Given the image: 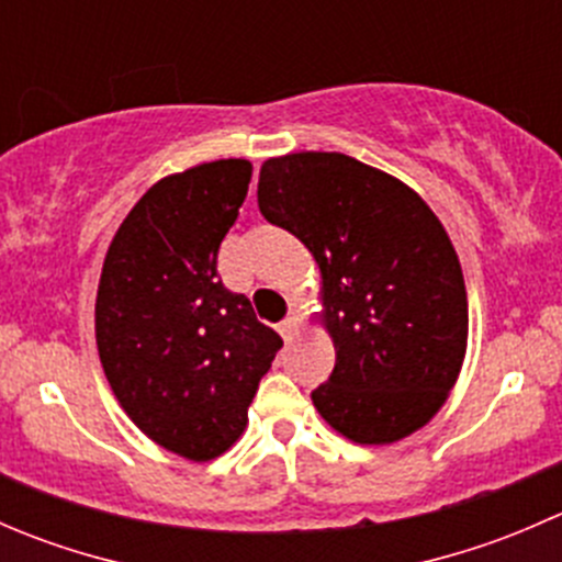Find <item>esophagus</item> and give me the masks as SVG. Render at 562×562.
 <instances>
[{"mask_svg": "<svg viewBox=\"0 0 562 562\" xmlns=\"http://www.w3.org/2000/svg\"><path fill=\"white\" fill-rule=\"evenodd\" d=\"M299 326H302V321H299V315H288L285 321L280 323V334H282V339H293V334L299 331Z\"/></svg>", "mask_w": 562, "mask_h": 562, "instance_id": "obj_1", "label": "esophagus"}]
</instances>
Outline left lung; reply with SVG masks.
Masks as SVG:
<instances>
[{"mask_svg": "<svg viewBox=\"0 0 562 562\" xmlns=\"http://www.w3.org/2000/svg\"><path fill=\"white\" fill-rule=\"evenodd\" d=\"M258 206L321 271L315 317L337 350L313 391L323 422L361 446L427 427L468 350V291L443 223L405 181L339 151L269 157Z\"/></svg>", "mask_w": 562, "mask_h": 562, "instance_id": "1", "label": "left lung"}]
</instances>
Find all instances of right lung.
Segmentation results:
<instances>
[{
  "mask_svg": "<svg viewBox=\"0 0 562 562\" xmlns=\"http://www.w3.org/2000/svg\"><path fill=\"white\" fill-rule=\"evenodd\" d=\"M249 176L252 162L236 157L162 176L122 220L100 274L94 337L113 396L146 438L190 462L241 438L282 348L217 274Z\"/></svg>",
  "mask_w": 562,
  "mask_h": 562,
  "instance_id": "1",
  "label": "right lung"
}]
</instances>
